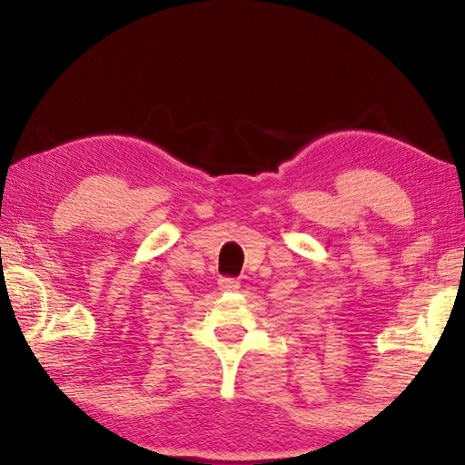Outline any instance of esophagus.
<instances>
[{
  "label": "esophagus",
  "mask_w": 465,
  "mask_h": 465,
  "mask_svg": "<svg viewBox=\"0 0 465 465\" xmlns=\"http://www.w3.org/2000/svg\"><path fill=\"white\" fill-rule=\"evenodd\" d=\"M220 290L222 292H238L240 290V282L232 280V278H222L220 280Z\"/></svg>",
  "instance_id": "1"
}]
</instances>
